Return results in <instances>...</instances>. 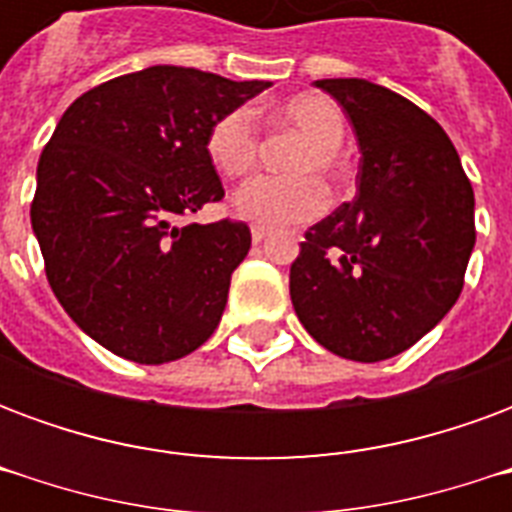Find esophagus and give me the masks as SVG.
<instances>
[{
	"mask_svg": "<svg viewBox=\"0 0 512 512\" xmlns=\"http://www.w3.org/2000/svg\"><path fill=\"white\" fill-rule=\"evenodd\" d=\"M266 235H268L266 227H252V241H255V244L266 241Z\"/></svg>",
	"mask_w": 512,
	"mask_h": 512,
	"instance_id": "obj_1",
	"label": "esophagus"
}]
</instances>
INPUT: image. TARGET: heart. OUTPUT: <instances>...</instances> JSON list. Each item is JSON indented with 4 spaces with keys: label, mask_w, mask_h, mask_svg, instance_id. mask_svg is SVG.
<instances>
[{
    "label": "heart",
    "mask_w": 512,
    "mask_h": 512,
    "mask_svg": "<svg viewBox=\"0 0 512 512\" xmlns=\"http://www.w3.org/2000/svg\"><path fill=\"white\" fill-rule=\"evenodd\" d=\"M274 123L285 131L304 136L290 156V178L260 175L233 194V211L246 222L263 227H290L318 219L329 208V191L315 175L337 178L343 172L340 145L345 136V117L329 95H296L277 106ZM205 150L211 164L224 178H244L260 156V126L249 106L224 112L208 131Z\"/></svg>",
    "instance_id": "heart-1"
}]
</instances>
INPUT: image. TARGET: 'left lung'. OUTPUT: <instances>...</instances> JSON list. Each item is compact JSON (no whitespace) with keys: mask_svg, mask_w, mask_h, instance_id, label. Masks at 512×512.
I'll use <instances>...</instances> for the list:
<instances>
[{"mask_svg":"<svg viewBox=\"0 0 512 512\" xmlns=\"http://www.w3.org/2000/svg\"><path fill=\"white\" fill-rule=\"evenodd\" d=\"M359 142L354 202L310 227L290 266L304 329L332 354L381 362L450 312L474 246V191L444 128L365 79H318Z\"/></svg>","mask_w":512,"mask_h":512,"instance_id":"left-lung-1","label":"left lung"}]
</instances>
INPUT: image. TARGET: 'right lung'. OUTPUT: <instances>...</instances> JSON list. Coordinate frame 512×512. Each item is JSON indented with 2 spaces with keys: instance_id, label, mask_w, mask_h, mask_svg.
I'll return each mask as SVG.
<instances>
[{
  "instance_id": "1",
  "label": "right lung",
  "mask_w": 512,
  "mask_h": 512,
  "mask_svg": "<svg viewBox=\"0 0 512 512\" xmlns=\"http://www.w3.org/2000/svg\"><path fill=\"white\" fill-rule=\"evenodd\" d=\"M271 82L153 65L79 95L38 161L32 230L65 312L106 351L164 365L222 321L244 222H183L224 197L205 139Z\"/></svg>"
}]
</instances>
